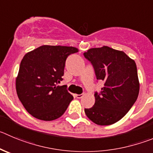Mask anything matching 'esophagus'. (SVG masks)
Instances as JSON below:
<instances>
[{
  "instance_id": "obj_1",
  "label": "esophagus",
  "mask_w": 153,
  "mask_h": 153,
  "mask_svg": "<svg viewBox=\"0 0 153 153\" xmlns=\"http://www.w3.org/2000/svg\"><path fill=\"white\" fill-rule=\"evenodd\" d=\"M74 95H75V97L78 98V99H81V98L84 96L83 94H74Z\"/></svg>"
}]
</instances>
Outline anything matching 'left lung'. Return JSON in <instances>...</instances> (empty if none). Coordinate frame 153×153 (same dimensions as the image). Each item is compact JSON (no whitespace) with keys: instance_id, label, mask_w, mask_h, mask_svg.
<instances>
[{"instance_id":"8db88e82","label":"left lung","mask_w":153,"mask_h":153,"mask_svg":"<svg viewBox=\"0 0 153 153\" xmlns=\"http://www.w3.org/2000/svg\"><path fill=\"white\" fill-rule=\"evenodd\" d=\"M84 56L94 68L97 79L103 81L95 103L85 109L86 115L98 125H109L122 119L137 99L140 84L134 60L123 51L107 46L91 48Z\"/></svg>"}]
</instances>
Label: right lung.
Listing matches in <instances>:
<instances>
[{
  "label": "right lung",
  "instance_id": "add662e5",
  "mask_svg": "<svg viewBox=\"0 0 153 153\" xmlns=\"http://www.w3.org/2000/svg\"><path fill=\"white\" fill-rule=\"evenodd\" d=\"M78 52L73 47L43 45L24 56L16 88L27 112L43 121L62 116L73 100L66 85L59 86L64 75L65 60Z\"/></svg>",
  "mask_w": 153,
  "mask_h": 153
}]
</instances>
